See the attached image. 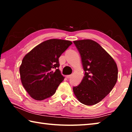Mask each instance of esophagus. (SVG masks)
<instances>
[{
  "label": "esophagus",
  "instance_id": "1",
  "mask_svg": "<svg viewBox=\"0 0 132 132\" xmlns=\"http://www.w3.org/2000/svg\"><path fill=\"white\" fill-rule=\"evenodd\" d=\"M71 77V75H67L66 76V77L68 78V79H70V78Z\"/></svg>",
  "mask_w": 132,
  "mask_h": 132
}]
</instances>
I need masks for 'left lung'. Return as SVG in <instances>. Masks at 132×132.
I'll return each mask as SVG.
<instances>
[{
    "label": "left lung",
    "mask_w": 132,
    "mask_h": 132,
    "mask_svg": "<svg viewBox=\"0 0 132 132\" xmlns=\"http://www.w3.org/2000/svg\"><path fill=\"white\" fill-rule=\"evenodd\" d=\"M81 56L84 76L73 88L77 100L86 105L98 103L112 90L118 80V67L111 55L91 39L73 41Z\"/></svg>",
    "instance_id": "left-lung-1"
}]
</instances>
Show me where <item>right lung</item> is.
<instances>
[{
    "label": "right lung",
    "mask_w": 132,
    "mask_h": 132,
    "mask_svg": "<svg viewBox=\"0 0 132 132\" xmlns=\"http://www.w3.org/2000/svg\"><path fill=\"white\" fill-rule=\"evenodd\" d=\"M71 44L67 40L49 39L24 57L20 67L21 81L33 99L41 101L55 93L64 79L58 69L59 58Z\"/></svg>",
    "instance_id": "obj_1"
}]
</instances>
